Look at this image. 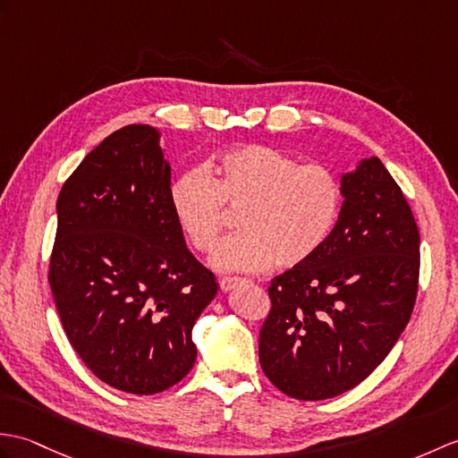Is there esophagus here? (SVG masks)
Returning a JSON list of instances; mask_svg holds the SVG:
<instances>
[{
    "label": "esophagus",
    "mask_w": 458,
    "mask_h": 458,
    "mask_svg": "<svg viewBox=\"0 0 458 458\" xmlns=\"http://www.w3.org/2000/svg\"><path fill=\"white\" fill-rule=\"evenodd\" d=\"M242 283H243L242 279H236V277H226V279H222V281H220V289L225 291V293H230V291L236 289V286H240Z\"/></svg>",
    "instance_id": "esophagus-1"
}]
</instances>
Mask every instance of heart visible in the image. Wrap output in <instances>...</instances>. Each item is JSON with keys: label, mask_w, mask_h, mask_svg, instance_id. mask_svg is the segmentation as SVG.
<instances>
[{"label": "heart", "mask_w": 458, "mask_h": 458, "mask_svg": "<svg viewBox=\"0 0 458 458\" xmlns=\"http://www.w3.org/2000/svg\"><path fill=\"white\" fill-rule=\"evenodd\" d=\"M342 183L324 164H299L277 148L251 144L220 156L207 172L175 179L169 207L179 230L199 253L215 251L226 209L240 212L242 232L212 258L222 273H259L277 263L294 269L327 243L342 210Z\"/></svg>", "instance_id": "heart-1"}]
</instances>
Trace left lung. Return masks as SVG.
<instances>
[{
	"mask_svg": "<svg viewBox=\"0 0 458 458\" xmlns=\"http://www.w3.org/2000/svg\"><path fill=\"white\" fill-rule=\"evenodd\" d=\"M344 207L322 251L269 286L259 332L265 377L286 396L326 400L385 360L416 304L420 232L378 157L342 177Z\"/></svg>",
	"mask_w": 458,
	"mask_h": 458,
	"instance_id": "obj_1",
	"label": "left lung"
}]
</instances>
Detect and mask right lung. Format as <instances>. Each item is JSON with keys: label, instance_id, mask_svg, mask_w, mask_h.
I'll list each match as a JSON object with an SVG mask.
<instances>
[{"label": "right lung", "instance_id": "obj_1", "mask_svg": "<svg viewBox=\"0 0 458 458\" xmlns=\"http://www.w3.org/2000/svg\"><path fill=\"white\" fill-rule=\"evenodd\" d=\"M159 132L129 124L83 157L56 200L48 283L73 351L129 394H157L195 365L191 332L218 293L169 207Z\"/></svg>", "mask_w": 458, "mask_h": 458}]
</instances>
